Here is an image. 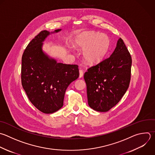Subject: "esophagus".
I'll use <instances>...</instances> for the list:
<instances>
[{
  "label": "esophagus",
  "mask_w": 155,
  "mask_h": 155,
  "mask_svg": "<svg viewBox=\"0 0 155 155\" xmlns=\"http://www.w3.org/2000/svg\"><path fill=\"white\" fill-rule=\"evenodd\" d=\"M83 75H84V72L82 70H79V78H81L83 77Z\"/></svg>",
  "instance_id": "34e87169"
}]
</instances>
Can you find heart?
Segmentation results:
<instances>
[{"label": "heart", "mask_w": 155, "mask_h": 155, "mask_svg": "<svg viewBox=\"0 0 155 155\" xmlns=\"http://www.w3.org/2000/svg\"><path fill=\"white\" fill-rule=\"evenodd\" d=\"M75 46L84 50V58L87 63L94 64L105 56L109 49L110 40L104 34L94 31H85L76 39Z\"/></svg>", "instance_id": "b5f03b06"}]
</instances>
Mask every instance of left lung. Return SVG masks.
<instances>
[{"mask_svg":"<svg viewBox=\"0 0 155 155\" xmlns=\"http://www.w3.org/2000/svg\"><path fill=\"white\" fill-rule=\"evenodd\" d=\"M131 62V55L119 38L109 58L87 70L84 78L91 108L106 112L119 102L129 87Z\"/></svg>","mask_w":155,"mask_h":155,"instance_id":"obj_1","label":"left lung"}]
</instances>
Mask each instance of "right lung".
Here are the masks:
<instances>
[{
    "label": "right lung",
    "instance_id": "obj_1",
    "mask_svg": "<svg viewBox=\"0 0 155 155\" xmlns=\"http://www.w3.org/2000/svg\"><path fill=\"white\" fill-rule=\"evenodd\" d=\"M60 31H41L28 44L22 57L23 88L33 105L46 114L62 107L67 87L79 76L78 65L58 63L42 50L47 36Z\"/></svg>",
    "mask_w": 155,
    "mask_h": 155
}]
</instances>
